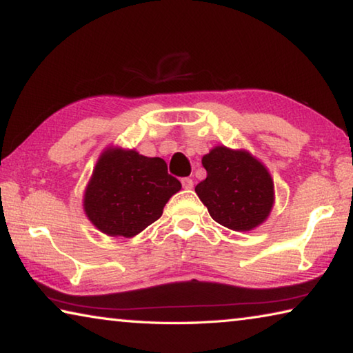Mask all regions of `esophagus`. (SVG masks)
<instances>
[{
    "label": "esophagus",
    "instance_id": "esophagus-1",
    "mask_svg": "<svg viewBox=\"0 0 353 353\" xmlns=\"http://www.w3.org/2000/svg\"><path fill=\"white\" fill-rule=\"evenodd\" d=\"M181 182H182V187H183L185 190H191V188H193V181H191L190 177H183Z\"/></svg>",
    "mask_w": 353,
    "mask_h": 353
}]
</instances>
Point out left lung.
<instances>
[{"mask_svg":"<svg viewBox=\"0 0 353 353\" xmlns=\"http://www.w3.org/2000/svg\"><path fill=\"white\" fill-rule=\"evenodd\" d=\"M202 165L207 177L194 190L218 224L246 232L268 218L274 204V183L259 160L246 151L216 146L204 155Z\"/></svg>","mask_w":353,"mask_h":353,"instance_id":"8db88e82","label":"left lung"}]
</instances>
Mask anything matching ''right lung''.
<instances>
[{"label": "right lung", "mask_w": 353, "mask_h": 353, "mask_svg": "<svg viewBox=\"0 0 353 353\" xmlns=\"http://www.w3.org/2000/svg\"><path fill=\"white\" fill-rule=\"evenodd\" d=\"M182 188L160 157L109 149L101 155L85 190L88 219L110 236H134L157 221Z\"/></svg>", "instance_id": "1"}]
</instances>
